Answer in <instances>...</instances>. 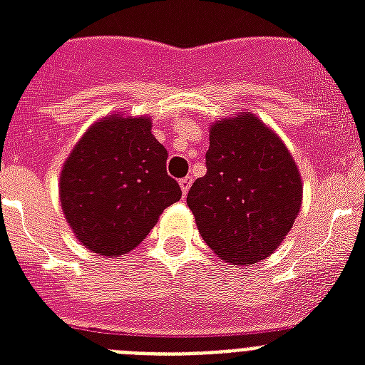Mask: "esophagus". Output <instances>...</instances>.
<instances>
[{
	"mask_svg": "<svg viewBox=\"0 0 365 365\" xmlns=\"http://www.w3.org/2000/svg\"><path fill=\"white\" fill-rule=\"evenodd\" d=\"M191 183H193V178H191V176H185V178H182V180H180V187H182L183 195L187 193L189 187H191Z\"/></svg>",
	"mask_w": 365,
	"mask_h": 365,
	"instance_id": "obj_1",
	"label": "esophagus"
}]
</instances>
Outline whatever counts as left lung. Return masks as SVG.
Returning <instances> with one entry per match:
<instances>
[{
    "label": "left lung",
    "instance_id": "left-lung-1",
    "mask_svg": "<svg viewBox=\"0 0 365 365\" xmlns=\"http://www.w3.org/2000/svg\"><path fill=\"white\" fill-rule=\"evenodd\" d=\"M303 183L284 142L254 113L210 125L206 174L187 193L200 237L231 265H254L280 246L299 214Z\"/></svg>",
    "mask_w": 365,
    "mask_h": 365
}]
</instances>
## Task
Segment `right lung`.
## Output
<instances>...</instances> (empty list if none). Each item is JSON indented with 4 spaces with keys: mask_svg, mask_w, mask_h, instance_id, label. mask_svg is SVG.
Instances as JSON below:
<instances>
[{
    "mask_svg": "<svg viewBox=\"0 0 365 365\" xmlns=\"http://www.w3.org/2000/svg\"><path fill=\"white\" fill-rule=\"evenodd\" d=\"M151 125L149 117H104L83 134L60 172L66 222L94 254L117 257L134 250L163 210L182 199Z\"/></svg>",
    "mask_w": 365,
    "mask_h": 365,
    "instance_id": "add662e5",
    "label": "right lung"
}]
</instances>
